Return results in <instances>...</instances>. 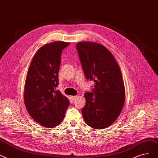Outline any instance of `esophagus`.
<instances>
[{"mask_svg": "<svg viewBox=\"0 0 158 158\" xmlns=\"http://www.w3.org/2000/svg\"><path fill=\"white\" fill-rule=\"evenodd\" d=\"M77 98V96H71V100L72 102H74L75 100H76V98Z\"/></svg>", "mask_w": 158, "mask_h": 158, "instance_id": "34e87169", "label": "esophagus"}]
</instances>
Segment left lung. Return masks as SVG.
Returning a JSON list of instances; mask_svg holds the SVG:
<instances>
[{
  "mask_svg": "<svg viewBox=\"0 0 158 158\" xmlns=\"http://www.w3.org/2000/svg\"><path fill=\"white\" fill-rule=\"evenodd\" d=\"M76 48L85 78L94 82L91 92L84 94L82 116L92 128H106L115 122L124 105L122 72L113 55L102 45L82 42Z\"/></svg>",
  "mask_w": 158,
  "mask_h": 158,
  "instance_id": "1",
  "label": "left lung"
}]
</instances>
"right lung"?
Returning <instances> with one entry per match:
<instances>
[{
    "mask_svg": "<svg viewBox=\"0 0 158 158\" xmlns=\"http://www.w3.org/2000/svg\"><path fill=\"white\" fill-rule=\"evenodd\" d=\"M69 43L56 41L44 45L33 56L24 89L27 110L35 121L48 128L60 123L69 100L59 90L58 71L62 50Z\"/></svg>",
    "mask_w": 158,
    "mask_h": 158,
    "instance_id": "add662e5",
    "label": "right lung"
}]
</instances>
